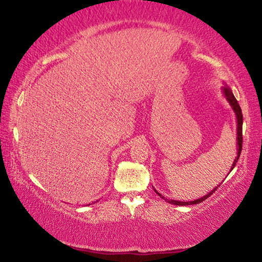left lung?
Returning a JSON list of instances; mask_svg holds the SVG:
<instances>
[{"label": "left lung", "instance_id": "left-lung-1", "mask_svg": "<svg viewBox=\"0 0 262 262\" xmlns=\"http://www.w3.org/2000/svg\"><path fill=\"white\" fill-rule=\"evenodd\" d=\"M222 92H223V96H225L227 101H228L229 105L232 106V108H233V111L235 113V116H236V135H237V137H236V140H237L236 150H237V152H236V157H235L233 164H232V168H230V171H232V170L234 169V166L236 165V162L238 161V157H240V154H241V150H242V120H244V119H242V112H241L240 105H238L237 100L235 99V97H234V94L232 92V90H230V87L228 85H225V86L222 87ZM219 187H220V184L216 188H214L210 192H208L207 195H204L203 197H200V199H197L195 201H190V202H189V201H188V202H182V201L168 200V199H165V197L163 196L162 194H159L157 190H155V191H156V194H158V196H161L162 199H164L166 202H169V203H171V204H175V206H190V204H197V203L203 202V201L207 200L208 197H209L211 194H213V192Z\"/></svg>", "mask_w": 262, "mask_h": 262}]
</instances>
